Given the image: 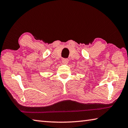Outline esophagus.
<instances>
[{
  "mask_svg": "<svg viewBox=\"0 0 128 128\" xmlns=\"http://www.w3.org/2000/svg\"><path fill=\"white\" fill-rule=\"evenodd\" d=\"M68 62H69V60L68 59H66V58L62 59V62L64 64H67L68 63Z\"/></svg>",
  "mask_w": 128,
  "mask_h": 128,
  "instance_id": "obj_1",
  "label": "esophagus"
}]
</instances>
